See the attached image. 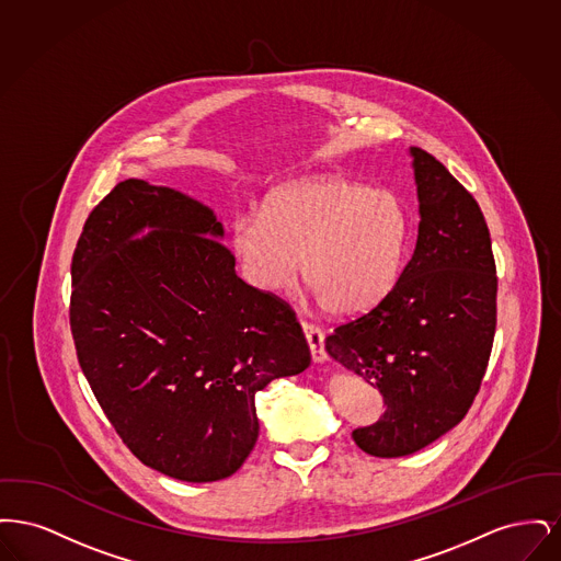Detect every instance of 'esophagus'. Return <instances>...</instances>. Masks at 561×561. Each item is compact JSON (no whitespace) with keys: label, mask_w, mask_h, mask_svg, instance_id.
<instances>
[{"label":"esophagus","mask_w":561,"mask_h":561,"mask_svg":"<svg viewBox=\"0 0 561 561\" xmlns=\"http://www.w3.org/2000/svg\"><path fill=\"white\" fill-rule=\"evenodd\" d=\"M302 332H305V339H307L309 348H311L313 362H323L328 357L325 343H323V330H321L320 325L311 323V321H302Z\"/></svg>","instance_id":"esophagus-1"}]
</instances>
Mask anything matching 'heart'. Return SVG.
Segmentation results:
<instances>
[{
    "label": "heart",
    "mask_w": 561,
    "mask_h": 561,
    "mask_svg": "<svg viewBox=\"0 0 561 561\" xmlns=\"http://www.w3.org/2000/svg\"><path fill=\"white\" fill-rule=\"evenodd\" d=\"M410 216L400 197L345 179H309L273 188L261 214H240L229 243L250 284L288 290L298 259L309 288L336 316L380 305L400 282Z\"/></svg>",
    "instance_id": "b5f03b06"
}]
</instances>
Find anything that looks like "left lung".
I'll return each mask as SVG.
<instances>
[{"label": "left lung", "mask_w": 561, "mask_h": 561, "mask_svg": "<svg viewBox=\"0 0 561 561\" xmlns=\"http://www.w3.org/2000/svg\"><path fill=\"white\" fill-rule=\"evenodd\" d=\"M419 240L380 305L334 328L328 353L378 387L385 414L353 431L364 453H416L469 412L496 332V263L476 197L442 161L412 147Z\"/></svg>", "instance_id": "left-lung-1"}]
</instances>
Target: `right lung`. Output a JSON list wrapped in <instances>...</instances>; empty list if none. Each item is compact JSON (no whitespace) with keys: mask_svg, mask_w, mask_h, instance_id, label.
Masks as SVG:
<instances>
[{"mask_svg":"<svg viewBox=\"0 0 561 561\" xmlns=\"http://www.w3.org/2000/svg\"><path fill=\"white\" fill-rule=\"evenodd\" d=\"M142 226L154 231L129 238ZM213 210L128 179L81 229L69 323L81 373L128 450L181 481L233 476L259 439L256 391L311 353L293 307L248 286Z\"/></svg>","mask_w":561,"mask_h":561,"instance_id":"add662e5","label":"right lung"}]
</instances>
